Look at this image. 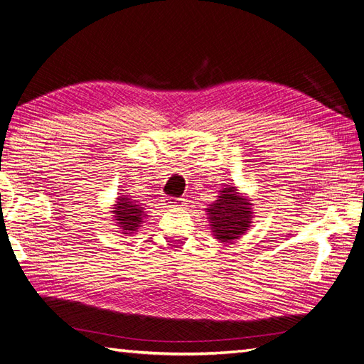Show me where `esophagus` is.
<instances>
[{
    "mask_svg": "<svg viewBox=\"0 0 364 364\" xmlns=\"http://www.w3.org/2000/svg\"><path fill=\"white\" fill-rule=\"evenodd\" d=\"M167 208H181L184 206V200L183 198H176V197H169L166 200Z\"/></svg>",
    "mask_w": 364,
    "mask_h": 364,
    "instance_id": "esophagus-1",
    "label": "esophagus"
}]
</instances>
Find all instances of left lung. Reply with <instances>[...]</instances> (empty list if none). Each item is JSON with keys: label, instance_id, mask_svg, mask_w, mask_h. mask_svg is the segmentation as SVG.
<instances>
[{"label": "left lung", "instance_id": "obj_1", "mask_svg": "<svg viewBox=\"0 0 364 364\" xmlns=\"http://www.w3.org/2000/svg\"><path fill=\"white\" fill-rule=\"evenodd\" d=\"M250 210V204L245 198H240L234 188L221 191L218 200L208 209L213 235L225 243L237 240L252 223Z\"/></svg>", "mask_w": 364, "mask_h": 364}]
</instances>
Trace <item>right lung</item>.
Segmentation results:
<instances>
[{"instance_id": "add662e5", "label": "right lung", "mask_w": 364, "mask_h": 364, "mask_svg": "<svg viewBox=\"0 0 364 364\" xmlns=\"http://www.w3.org/2000/svg\"><path fill=\"white\" fill-rule=\"evenodd\" d=\"M144 209L141 204H135V201H130L127 197H119L115 210V220L118 221L119 228L123 229L126 234H132V230H136L138 226L141 225V220L144 217Z\"/></svg>"}]
</instances>
